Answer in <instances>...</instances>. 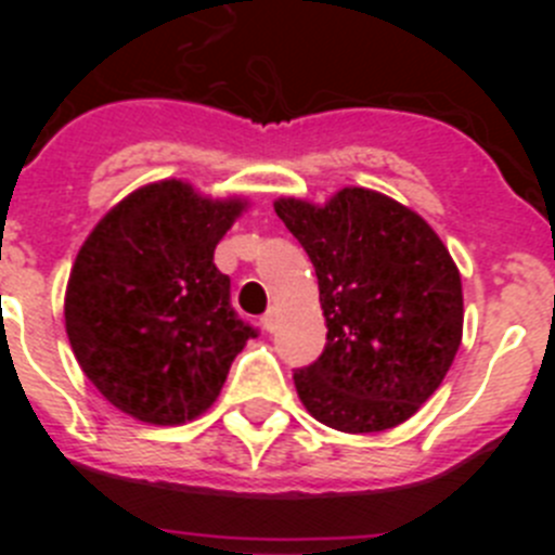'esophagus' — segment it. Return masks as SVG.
I'll use <instances>...</instances> for the list:
<instances>
[{
    "label": "esophagus",
    "instance_id": "esophagus-1",
    "mask_svg": "<svg viewBox=\"0 0 555 555\" xmlns=\"http://www.w3.org/2000/svg\"><path fill=\"white\" fill-rule=\"evenodd\" d=\"M263 327H267V331H274V327H278V311H269V313H263Z\"/></svg>",
    "mask_w": 555,
    "mask_h": 555
}]
</instances>
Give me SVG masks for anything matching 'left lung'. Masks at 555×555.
Returning <instances> with one entry per match:
<instances>
[{
    "instance_id": "1",
    "label": "left lung",
    "mask_w": 555,
    "mask_h": 555,
    "mask_svg": "<svg viewBox=\"0 0 555 555\" xmlns=\"http://www.w3.org/2000/svg\"><path fill=\"white\" fill-rule=\"evenodd\" d=\"M274 214L317 269L327 325L322 356L294 372L308 414L345 434L405 423L442 386L464 331L461 274L442 238L358 185L325 205L281 197Z\"/></svg>"
}]
</instances>
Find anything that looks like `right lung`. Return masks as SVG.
Instances as JSON below:
<instances>
[{"instance_id":"1","label":"right lung","mask_w":555,"mask_h":555,"mask_svg":"<svg viewBox=\"0 0 555 555\" xmlns=\"http://www.w3.org/2000/svg\"><path fill=\"white\" fill-rule=\"evenodd\" d=\"M244 210L242 197L158 180L113 205L77 253L63 302L68 341L88 380L132 420H197L255 336L214 263Z\"/></svg>"}]
</instances>
